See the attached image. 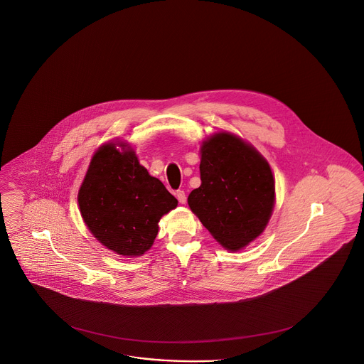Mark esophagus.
<instances>
[{
    "mask_svg": "<svg viewBox=\"0 0 364 364\" xmlns=\"http://www.w3.org/2000/svg\"><path fill=\"white\" fill-rule=\"evenodd\" d=\"M175 196H176V198H178V201H179L181 204H185V203H186V193H185V191H176Z\"/></svg>",
    "mask_w": 364,
    "mask_h": 364,
    "instance_id": "obj_1",
    "label": "esophagus"
}]
</instances>
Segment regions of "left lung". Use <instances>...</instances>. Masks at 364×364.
<instances>
[{"label":"left lung","mask_w":364,"mask_h":364,"mask_svg":"<svg viewBox=\"0 0 364 364\" xmlns=\"http://www.w3.org/2000/svg\"><path fill=\"white\" fill-rule=\"evenodd\" d=\"M200 178L188 197L191 212L220 245L245 248L266 229L274 208L267 160L237 135L218 133L201 145Z\"/></svg>","instance_id":"obj_1"}]
</instances>
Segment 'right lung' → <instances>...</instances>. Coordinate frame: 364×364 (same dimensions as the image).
<instances>
[{"label": "right lung", "instance_id": "obj_1", "mask_svg": "<svg viewBox=\"0 0 364 364\" xmlns=\"http://www.w3.org/2000/svg\"><path fill=\"white\" fill-rule=\"evenodd\" d=\"M117 145L108 142L93 156L77 193L79 210L105 248L141 256L154 245L160 218L178 200L139 164L133 149L120 152Z\"/></svg>", "mask_w": 364, "mask_h": 364}]
</instances>
